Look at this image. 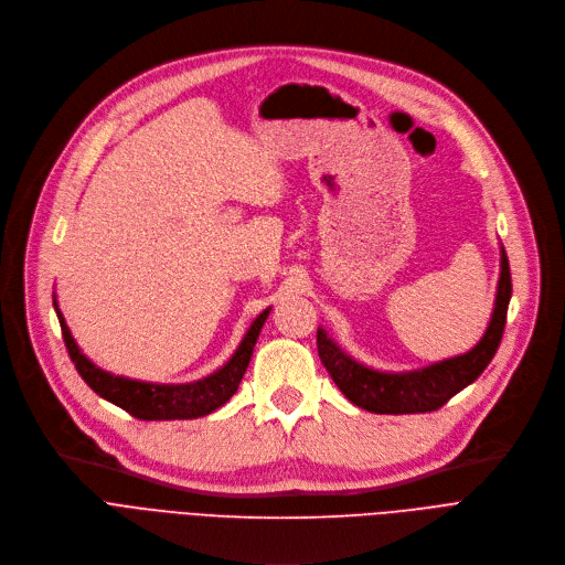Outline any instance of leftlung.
<instances>
[{
  "label": "left lung",
  "instance_id": "obj_1",
  "mask_svg": "<svg viewBox=\"0 0 565 565\" xmlns=\"http://www.w3.org/2000/svg\"><path fill=\"white\" fill-rule=\"evenodd\" d=\"M513 294L510 282V266L505 250H501V276L497 289V303L492 321L482 340L462 356H452L441 363L427 365L412 372H377L370 370L354 359H349L342 349L317 329L319 359L329 370L331 380L344 393L349 402L372 414H425L444 407L446 402L467 388L480 377V372L494 359L503 329L508 301Z\"/></svg>",
  "mask_w": 565,
  "mask_h": 565
}]
</instances>
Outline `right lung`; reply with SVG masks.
Listing matches in <instances>:
<instances>
[{
	"mask_svg": "<svg viewBox=\"0 0 565 565\" xmlns=\"http://www.w3.org/2000/svg\"><path fill=\"white\" fill-rule=\"evenodd\" d=\"M52 303H55L68 356L75 363V370L79 372V377L89 384V388L94 393H98L107 402H113V405L121 407L124 412H128L130 416H136L140 420L198 418V416H206L211 412H216L218 407H223L225 402L236 393L241 380H244L255 342H257L259 331L268 317V310H264L253 321V327L248 329L244 342L238 344L234 356L218 372H213V374H209V377L193 382V384L163 386V384H145V382H136V380L115 377V374L96 367L77 349L71 331L66 327V321L57 308V301H52Z\"/></svg>",
	"mask_w": 565,
	"mask_h": 565,
	"instance_id": "add662e5",
	"label": "right lung"
}]
</instances>
